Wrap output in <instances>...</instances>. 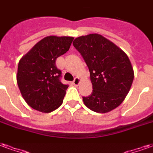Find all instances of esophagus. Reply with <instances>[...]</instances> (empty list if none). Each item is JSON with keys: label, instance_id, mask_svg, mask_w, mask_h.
Segmentation results:
<instances>
[{"label": "esophagus", "instance_id": "obj_1", "mask_svg": "<svg viewBox=\"0 0 153 153\" xmlns=\"http://www.w3.org/2000/svg\"><path fill=\"white\" fill-rule=\"evenodd\" d=\"M80 82H81V79L79 77H76L74 79V81H72V84L74 85H78L80 84Z\"/></svg>", "mask_w": 153, "mask_h": 153}]
</instances>
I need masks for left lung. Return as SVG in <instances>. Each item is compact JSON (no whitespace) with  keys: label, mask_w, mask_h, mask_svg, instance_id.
I'll use <instances>...</instances> for the list:
<instances>
[{"label":"left lung","mask_w":153,"mask_h":153,"mask_svg":"<svg viewBox=\"0 0 153 153\" xmlns=\"http://www.w3.org/2000/svg\"><path fill=\"white\" fill-rule=\"evenodd\" d=\"M73 45L87 64L93 86L92 93L83 97L85 105L99 113L117 108L129 93L134 76L126 53L96 33L79 36Z\"/></svg>","instance_id":"left-lung-1"}]
</instances>
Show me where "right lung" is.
Returning <instances> with one entry per match:
<instances>
[{"label":"right lung","instance_id":"add662e5","mask_svg":"<svg viewBox=\"0 0 153 153\" xmlns=\"http://www.w3.org/2000/svg\"><path fill=\"white\" fill-rule=\"evenodd\" d=\"M73 39L46 36L19 60L18 85L24 100L33 109L51 112L63 103L68 85L60 81L62 72L55 62L58 57L68 51Z\"/></svg>","mask_w":153,"mask_h":153}]
</instances>
